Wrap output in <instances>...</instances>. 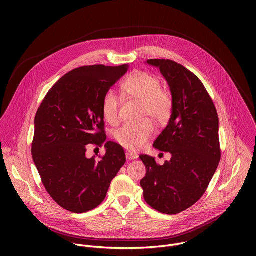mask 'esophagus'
<instances>
[{
	"instance_id": "1",
	"label": "esophagus",
	"mask_w": 256,
	"mask_h": 256,
	"mask_svg": "<svg viewBox=\"0 0 256 256\" xmlns=\"http://www.w3.org/2000/svg\"><path fill=\"white\" fill-rule=\"evenodd\" d=\"M126 156L128 160H134L138 158V154L134 152H132V151H126Z\"/></svg>"
}]
</instances>
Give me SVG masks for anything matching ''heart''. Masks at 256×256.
Returning <instances> with one entry per match:
<instances>
[{
    "instance_id": "b5f03b06",
    "label": "heart",
    "mask_w": 256,
    "mask_h": 256,
    "mask_svg": "<svg viewBox=\"0 0 256 256\" xmlns=\"http://www.w3.org/2000/svg\"><path fill=\"white\" fill-rule=\"evenodd\" d=\"M120 93L124 98L140 101V116H150L158 124H166L173 112L171 93L161 88V82L147 72L136 70L120 85ZM120 98L114 91H107L101 102L104 120L110 124L118 122ZM154 134V126L150 120L138 124H124L114 132L116 140L130 150H138Z\"/></svg>"
}]
</instances>
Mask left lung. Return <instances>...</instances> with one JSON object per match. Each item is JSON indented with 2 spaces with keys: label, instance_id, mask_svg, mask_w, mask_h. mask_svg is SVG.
<instances>
[{
  "label": "left lung",
  "instance_id": "1",
  "mask_svg": "<svg viewBox=\"0 0 256 256\" xmlns=\"http://www.w3.org/2000/svg\"><path fill=\"white\" fill-rule=\"evenodd\" d=\"M160 68L173 98V112L153 146L171 154L158 165L140 155L146 176L140 180L144 198L154 210L175 214L194 206L206 192L221 159L218 118L202 81L171 60H148Z\"/></svg>",
  "mask_w": 256,
  "mask_h": 256
}]
</instances>
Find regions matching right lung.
Listing matches in <instances>:
<instances>
[{"instance_id":"right-lung-1","label":"right lung","mask_w":256,"mask_h":256,"mask_svg":"<svg viewBox=\"0 0 256 256\" xmlns=\"http://www.w3.org/2000/svg\"><path fill=\"white\" fill-rule=\"evenodd\" d=\"M128 64L81 66L48 91L34 120L32 158L42 184L62 208L82 214L98 206L126 163L122 146L107 142L101 102ZM89 143L104 144L99 162L86 157Z\"/></svg>"}]
</instances>
